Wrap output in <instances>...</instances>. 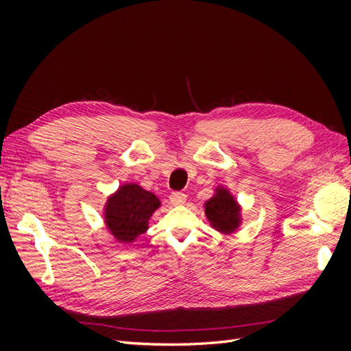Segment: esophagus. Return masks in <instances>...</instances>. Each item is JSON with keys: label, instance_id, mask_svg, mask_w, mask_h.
Instances as JSON below:
<instances>
[{"label": "esophagus", "instance_id": "1", "mask_svg": "<svg viewBox=\"0 0 351 351\" xmlns=\"http://www.w3.org/2000/svg\"><path fill=\"white\" fill-rule=\"evenodd\" d=\"M186 199H187V196L182 192H174V193H171V196H169V200H171L173 205H183Z\"/></svg>", "mask_w": 351, "mask_h": 351}]
</instances>
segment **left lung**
I'll list each match as a JSON object with an SVG mask.
<instances>
[{"instance_id":"8db88e82","label":"left lung","mask_w":351,"mask_h":351,"mask_svg":"<svg viewBox=\"0 0 351 351\" xmlns=\"http://www.w3.org/2000/svg\"><path fill=\"white\" fill-rule=\"evenodd\" d=\"M205 215L212 228L222 234H231L241 224V206L230 190L222 186H218L215 195L205 202Z\"/></svg>"}]
</instances>
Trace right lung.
<instances>
[{
    "label": "right lung",
    "instance_id": "obj_1",
    "mask_svg": "<svg viewBox=\"0 0 351 351\" xmlns=\"http://www.w3.org/2000/svg\"><path fill=\"white\" fill-rule=\"evenodd\" d=\"M161 206L154 193L136 183H127L108 196L104 208L105 226L115 240L133 243L147 230L149 218Z\"/></svg>",
    "mask_w": 351,
    "mask_h": 351
}]
</instances>
